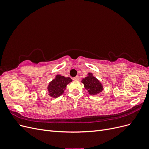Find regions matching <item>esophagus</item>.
Masks as SVG:
<instances>
[{"instance_id":"obj_1","label":"esophagus","mask_w":149,"mask_h":149,"mask_svg":"<svg viewBox=\"0 0 149 149\" xmlns=\"http://www.w3.org/2000/svg\"><path fill=\"white\" fill-rule=\"evenodd\" d=\"M73 80H74V81H78V80L79 79V78L78 76H76V77L73 78Z\"/></svg>"}]
</instances>
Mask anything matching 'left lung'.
Wrapping results in <instances>:
<instances>
[{
  "label": "left lung",
  "mask_w": 149,
  "mask_h": 149,
  "mask_svg": "<svg viewBox=\"0 0 149 149\" xmlns=\"http://www.w3.org/2000/svg\"><path fill=\"white\" fill-rule=\"evenodd\" d=\"M81 83L84 84V88L88 90V93L91 95H96L104 90L102 84L93 76L92 73H88L86 77L82 79Z\"/></svg>",
  "instance_id": "obj_1"
}]
</instances>
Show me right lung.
I'll return each mask as SVG.
<instances>
[{
	"instance_id": "add662e5",
	"label": "right lung",
	"mask_w": 149,
	"mask_h": 149,
	"mask_svg": "<svg viewBox=\"0 0 149 149\" xmlns=\"http://www.w3.org/2000/svg\"><path fill=\"white\" fill-rule=\"evenodd\" d=\"M72 82V79L69 77L56 74L55 78L48 83L47 90L48 95L53 98L58 97L64 93L67 84Z\"/></svg>"
}]
</instances>
